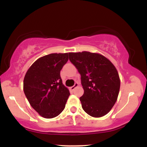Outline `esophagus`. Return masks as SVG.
Segmentation results:
<instances>
[{"label":"esophagus","instance_id":"1","mask_svg":"<svg viewBox=\"0 0 147 147\" xmlns=\"http://www.w3.org/2000/svg\"><path fill=\"white\" fill-rule=\"evenodd\" d=\"M78 86H79V84H77V83H75V85H74L73 86L70 87V90H75V89L76 88H77Z\"/></svg>","mask_w":147,"mask_h":147}]
</instances>
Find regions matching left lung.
<instances>
[{"label": "left lung", "instance_id": "obj_1", "mask_svg": "<svg viewBox=\"0 0 147 147\" xmlns=\"http://www.w3.org/2000/svg\"><path fill=\"white\" fill-rule=\"evenodd\" d=\"M69 59L81 75L84 95L79 98L82 109L94 117L104 116L115 104L120 79L115 65L98 53L70 52Z\"/></svg>", "mask_w": 147, "mask_h": 147}]
</instances>
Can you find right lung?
<instances>
[{"mask_svg": "<svg viewBox=\"0 0 147 147\" xmlns=\"http://www.w3.org/2000/svg\"><path fill=\"white\" fill-rule=\"evenodd\" d=\"M69 53H53L38 59L25 74L23 90L32 107L41 117H57L65 108L70 92L62 83L60 71Z\"/></svg>", "mask_w": 147, "mask_h": 147, "instance_id": "obj_1", "label": "right lung"}]
</instances>
